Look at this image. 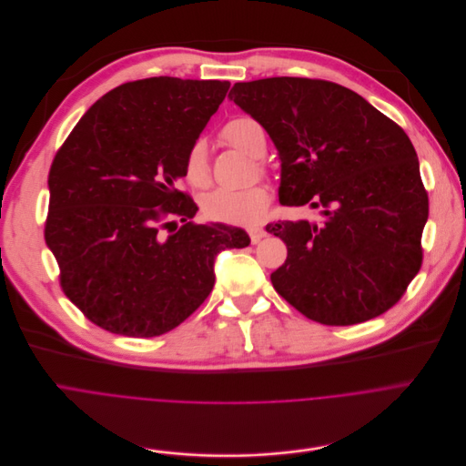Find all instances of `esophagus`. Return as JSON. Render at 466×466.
Wrapping results in <instances>:
<instances>
[{
    "mask_svg": "<svg viewBox=\"0 0 466 466\" xmlns=\"http://www.w3.org/2000/svg\"><path fill=\"white\" fill-rule=\"evenodd\" d=\"M248 235H249L251 244H257V242H260L266 237V231L262 228H253V229L248 231Z\"/></svg>",
    "mask_w": 466,
    "mask_h": 466,
    "instance_id": "obj_1",
    "label": "esophagus"
}]
</instances>
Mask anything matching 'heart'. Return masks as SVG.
<instances>
[{
    "mask_svg": "<svg viewBox=\"0 0 466 466\" xmlns=\"http://www.w3.org/2000/svg\"><path fill=\"white\" fill-rule=\"evenodd\" d=\"M226 141L249 156H258L264 139L262 127L251 117L231 119L222 130ZM185 176L195 185L204 187L209 179L208 148L204 139H197L185 157ZM269 189L264 183H255L244 189H217L204 198V213L213 222L229 226H257L269 206Z\"/></svg>",
    "mask_w": 466,
    "mask_h": 466,
    "instance_id": "heart-1",
    "label": "heart"
}]
</instances>
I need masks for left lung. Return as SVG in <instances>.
I'll list each match as a JSON object with an SVG mask.
<instances>
[{
	"label": "left lung",
	"instance_id": "1",
	"mask_svg": "<svg viewBox=\"0 0 466 466\" xmlns=\"http://www.w3.org/2000/svg\"><path fill=\"white\" fill-rule=\"evenodd\" d=\"M229 99L279 150V202L321 209L316 222L266 226L289 249L271 273L277 294L332 327L388 312L422 266L428 220V193L406 132L352 89L321 78L237 82Z\"/></svg>",
	"mask_w": 466,
	"mask_h": 466
}]
</instances>
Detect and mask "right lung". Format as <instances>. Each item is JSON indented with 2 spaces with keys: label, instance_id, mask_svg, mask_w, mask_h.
Instances as JSON below:
<instances>
[{
  "label": "right lung",
  "instance_id": "1",
  "mask_svg": "<svg viewBox=\"0 0 466 466\" xmlns=\"http://www.w3.org/2000/svg\"><path fill=\"white\" fill-rule=\"evenodd\" d=\"M228 89L177 76L125 82L58 148L44 237L62 292L97 327L130 338L176 329L211 294L215 257L249 244L244 229L195 224V200L176 187Z\"/></svg>",
  "mask_w": 466,
  "mask_h": 466
}]
</instances>
